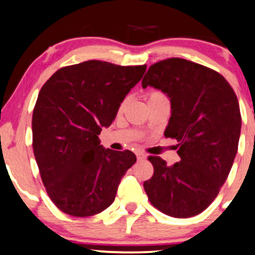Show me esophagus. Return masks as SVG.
Returning a JSON list of instances; mask_svg holds the SVG:
<instances>
[{
  "label": "esophagus",
  "mask_w": 255,
  "mask_h": 255,
  "mask_svg": "<svg viewBox=\"0 0 255 255\" xmlns=\"http://www.w3.org/2000/svg\"><path fill=\"white\" fill-rule=\"evenodd\" d=\"M136 158H138V161H142V159L146 158V155H145V153H142V152H138V153H136Z\"/></svg>",
  "instance_id": "obj_1"
}]
</instances>
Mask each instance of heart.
Masks as SVG:
<instances>
[{
	"mask_svg": "<svg viewBox=\"0 0 255 255\" xmlns=\"http://www.w3.org/2000/svg\"><path fill=\"white\" fill-rule=\"evenodd\" d=\"M161 97H166L164 96L163 93H162V92H159V91H153V92H151V93H149V96H147V98H149V100H151V99H156V98H161ZM126 103H127V100H123V102L121 103V104H120V106H119V111H122L123 109H125V106H126Z\"/></svg>",
	"mask_w": 255,
	"mask_h": 255,
	"instance_id": "obj_1",
	"label": "heart"
}]
</instances>
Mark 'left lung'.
I'll use <instances>...</instances> for the list:
<instances>
[{
  "label": "left lung",
  "instance_id": "obj_1",
  "mask_svg": "<svg viewBox=\"0 0 255 255\" xmlns=\"http://www.w3.org/2000/svg\"><path fill=\"white\" fill-rule=\"evenodd\" d=\"M170 99L166 138L180 161L167 166L150 156L153 175L144 183L151 205L174 218L200 214L225 183L239 149L241 113L232 87L219 72L180 58L151 65L141 81Z\"/></svg>",
  "mask_w": 255,
  "mask_h": 255
}]
</instances>
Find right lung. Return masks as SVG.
Returning <instances> with one entry per match:
<instances>
[{
    "instance_id": "add662e5",
    "label": "right lung",
    "mask_w": 255,
    "mask_h": 255,
    "mask_svg": "<svg viewBox=\"0 0 255 255\" xmlns=\"http://www.w3.org/2000/svg\"><path fill=\"white\" fill-rule=\"evenodd\" d=\"M145 70L88 60L59 69L41 88L32 114L33 153L47 194L64 213L91 217L114 202L136 157L104 149L98 135Z\"/></svg>"
}]
</instances>
